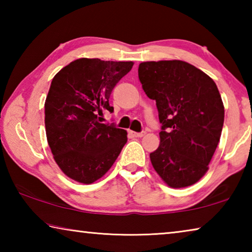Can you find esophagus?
Instances as JSON below:
<instances>
[{
  "instance_id": "esophagus-1",
  "label": "esophagus",
  "mask_w": 252,
  "mask_h": 252,
  "mask_svg": "<svg viewBox=\"0 0 252 252\" xmlns=\"http://www.w3.org/2000/svg\"><path fill=\"white\" fill-rule=\"evenodd\" d=\"M131 134L134 136V138H142V136L146 134V132H132L131 131Z\"/></svg>"
}]
</instances>
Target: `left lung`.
Listing matches in <instances>:
<instances>
[{"label":"left lung","instance_id":"8db88e82","mask_svg":"<svg viewBox=\"0 0 252 252\" xmlns=\"http://www.w3.org/2000/svg\"><path fill=\"white\" fill-rule=\"evenodd\" d=\"M143 91L156 100L162 125L160 146L150 153L153 168L170 188L198 182L218 146L224 106L210 76L180 60L139 65Z\"/></svg>","mask_w":252,"mask_h":252}]
</instances>
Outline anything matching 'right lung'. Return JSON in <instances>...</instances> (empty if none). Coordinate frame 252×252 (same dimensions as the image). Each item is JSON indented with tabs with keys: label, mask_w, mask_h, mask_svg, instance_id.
<instances>
[{
	"label": "right lung",
	"mask_w": 252,
	"mask_h": 252,
	"mask_svg": "<svg viewBox=\"0 0 252 252\" xmlns=\"http://www.w3.org/2000/svg\"><path fill=\"white\" fill-rule=\"evenodd\" d=\"M134 63L78 59L54 75L46 96L45 132L66 177L84 185L102 178L126 143V131L99 120L112 112L110 94Z\"/></svg>",
	"instance_id": "right-lung-1"
}]
</instances>
